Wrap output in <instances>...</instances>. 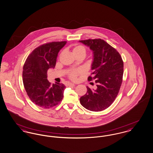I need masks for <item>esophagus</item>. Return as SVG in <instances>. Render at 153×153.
Returning <instances> with one entry per match:
<instances>
[{"label": "esophagus", "instance_id": "34e87169", "mask_svg": "<svg viewBox=\"0 0 153 153\" xmlns=\"http://www.w3.org/2000/svg\"><path fill=\"white\" fill-rule=\"evenodd\" d=\"M75 85L74 84V83H68V86H75Z\"/></svg>", "mask_w": 153, "mask_h": 153}]
</instances>
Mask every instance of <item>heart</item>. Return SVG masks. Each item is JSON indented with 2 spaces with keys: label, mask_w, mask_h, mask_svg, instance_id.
Masks as SVG:
<instances>
[{
  "label": "heart",
  "mask_w": 153,
  "mask_h": 153,
  "mask_svg": "<svg viewBox=\"0 0 153 153\" xmlns=\"http://www.w3.org/2000/svg\"><path fill=\"white\" fill-rule=\"evenodd\" d=\"M86 52V49L83 45H76L73 47V53L75 56L78 55H83L85 56ZM81 73H82V70H73L69 74V76L71 79L75 80L77 78V76Z\"/></svg>",
  "instance_id": "1"
}]
</instances>
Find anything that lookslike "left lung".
<instances>
[{"label":"left lung","mask_w":153,"mask_h":153,"mask_svg":"<svg viewBox=\"0 0 153 153\" xmlns=\"http://www.w3.org/2000/svg\"><path fill=\"white\" fill-rule=\"evenodd\" d=\"M93 52L91 76L97 88L87 86L86 93L80 98L81 105L91 111H101L110 106L117 96L123 80L124 64L120 53L100 39L80 40Z\"/></svg>","instance_id":"8db88e82"}]
</instances>
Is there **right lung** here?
<instances>
[{"instance_id":"obj_1","label":"right lung","mask_w":153,"mask_h":153,"mask_svg":"<svg viewBox=\"0 0 153 153\" xmlns=\"http://www.w3.org/2000/svg\"><path fill=\"white\" fill-rule=\"evenodd\" d=\"M67 41L52 42L34 49L23 67V83L27 96L34 104L49 109L59 104L63 98L64 84H51L47 79L49 68H54L57 55Z\"/></svg>"}]
</instances>
